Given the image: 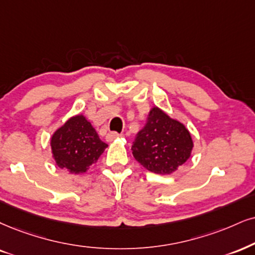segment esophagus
<instances>
[{"label":"esophagus","instance_id":"obj_1","mask_svg":"<svg viewBox=\"0 0 255 255\" xmlns=\"http://www.w3.org/2000/svg\"><path fill=\"white\" fill-rule=\"evenodd\" d=\"M119 137H122V134H119L117 132H109L108 136H106V140H108V142H112V140L117 139Z\"/></svg>","mask_w":255,"mask_h":255}]
</instances>
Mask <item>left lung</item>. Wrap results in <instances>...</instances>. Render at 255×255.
<instances>
[{
  "label": "left lung",
  "instance_id": "left-lung-1",
  "mask_svg": "<svg viewBox=\"0 0 255 255\" xmlns=\"http://www.w3.org/2000/svg\"><path fill=\"white\" fill-rule=\"evenodd\" d=\"M194 149L191 134L183 123L152 106L145 127L132 144L134 159L146 170L170 175L188 161Z\"/></svg>",
  "mask_w": 255,
  "mask_h": 255
}]
</instances>
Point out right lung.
<instances>
[{
  "instance_id": "right-lung-1",
  "label": "right lung",
  "mask_w": 255,
  "mask_h": 255,
  "mask_svg": "<svg viewBox=\"0 0 255 255\" xmlns=\"http://www.w3.org/2000/svg\"><path fill=\"white\" fill-rule=\"evenodd\" d=\"M108 144L83 113L75 115L56 128L51 138L52 156L56 165L70 174H83L97 163Z\"/></svg>"
}]
</instances>
